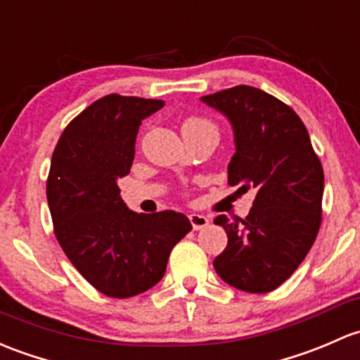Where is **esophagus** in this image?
<instances>
[{
    "instance_id": "esophagus-1",
    "label": "esophagus",
    "mask_w": 360,
    "mask_h": 360,
    "mask_svg": "<svg viewBox=\"0 0 360 360\" xmlns=\"http://www.w3.org/2000/svg\"><path fill=\"white\" fill-rule=\"evenodd\" d=\"M190 222H191L193 229L200 231L210 224V219L207 217V215H202V214H190Z\"/></svg>"
}]
</instances>
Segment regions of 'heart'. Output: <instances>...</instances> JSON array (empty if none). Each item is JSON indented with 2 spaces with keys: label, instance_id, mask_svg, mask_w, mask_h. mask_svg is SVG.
<instances>
[{
  "label": "heart",
  "instance_id": "b5f03b06",
  "mask_svg": "<svg viewBox=\"0 0 360 360\" xmlns=\"http://www.w3.org/2000/svg\"><path fill=\"white\" fill-rule=\"evenodd\" d=\"M198 127H214V124L202 117H190L183 124V129H198Z\"/></svg>",
  "mask_w": 360,
  "mask_h": 360
}]
</instances>
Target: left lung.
I'll use <instances>...</instances> for the list:
<instances>
[{"mask_svg": "<svg viewBox=\"0 0 360 360\" xmlns=\"http://www.w3.org/2000/svg\"><path fill=\"white\" fill-rule=\"evenodd\" d=\"M228 117L236 153L229 186L257 191L245 219L217 215L228 234L215 257L222 281L248 293H267L286 281L307 257L321 226L324 172L300 117L266 91L234 86L202 96Z\"/></svg>", "mask_w": 360, "mask_h": 360, "instance_id": "obj_1", "label": "left lung"}]
</instances>
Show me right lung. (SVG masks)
<instances>
[{"label":"right lung","instance_id":"1","mask_svg":"<svg viewBox=\"0 0 360 360\" xmlns=\"http://www.w3.org/2000/svg\"><path fill=\"white\" fill-rule=\"evenodd\" d=\"M162 100L108 94L79 113L60 136L46 183L53 228L65 255L88 283L112 298L157 285L170 250L191 231L181 212L136 214L120 198L141 120Z\"/></svg>","mask_w":360,"mask_h":360}]
</instances>
